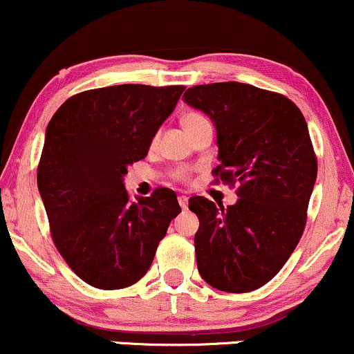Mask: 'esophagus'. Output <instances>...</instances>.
I'll return each instance as SVG.
<instances>
[{
    "label": "esophagus",
    "mask_w": 354,
    "mask_h": 354,
    "mask_svg": "<svg viewBox=\"0 0 354 354\" xmlns=\"http://www.w3.org/2000/svg\"><path fill=\"white\" fill-rule=\"evenodd\" d=\"M178 205H180L182 209H187V206H188V196H185V195L178 196Z\"/></svg>",
    "instance_id": "esophagus-1"
}]
</instances>
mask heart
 <instances>
[{
  "label": "heart",
  "mask_w": 354,
  "mask_h": 354,
  "mask_svg": "<svg viewBox=\"0 0 354 354\" xmlns=\"http://www.w3.org/2000/svg\"><path fill=\"white\" fill-rule=\"evenodd\" d=\"M206 120V117L205 115H201V113H198V112H188L185 117L182 118V123H183V128H185V130H190L192 127H195V125H198V123H201V122H205ZM176 180H178V182H187L188 180V172L187 171H178V172H176Z\"/></svg>",
  "instance_id": "heart-1"
}]
</instances>
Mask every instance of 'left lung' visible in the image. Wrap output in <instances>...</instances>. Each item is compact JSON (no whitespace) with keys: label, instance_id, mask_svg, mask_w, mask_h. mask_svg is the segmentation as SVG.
<instances>
[{"label":"left lung","instance_id":"8db88e82","mask_svg":"<svg viewBox=\"0 0 354 354\" xmlns=\"http://www.w3.org/2000/svg\"><path fill=\"white\" fill-rule=\"evenodd\" d=\"M182 99L216 127L214 180L239 185L237 203L227 208L205 196L188 200L200 219L198 272L219 291H255L283 268L304 232L317 177L306 118L286 95L244 82L188 87Z\"/></svg>","mask_w":354,"mask_h":354}]
</instances>
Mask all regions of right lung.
Wrapping results in <instances>:
<instances>
[{"mask_svg":"<svg viewBox=\"0 0 354 354\" xmlns=\"http://www.w3.org/2000/svg\"><path fill=\"white\" fill-rule=\"evenodd\" d=\"M183 89L120 84L84 91L48 122L37 185L55 247L91 286L122 289L140 281L182 211L176 192L164 187L131 201L122 178L148 154Z\"/></svg>","mask_w":354,"mask_h":354,"instance_id":"right-lung-1","label":"right lung"}]
</instances>
